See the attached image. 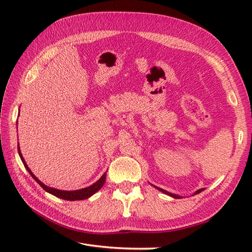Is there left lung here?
Instances as JSON below:
<instances>
[{
    "mask_svg": "<svg viewBox=\"0 0 252 252\" xmlns=\"http://www.w3.org/2000/svg\"><path fill=\"white\" fill-rule=\"evenodd\" d=\"M156 188L157 189H158L159 191H162L163 193H165V194H168V195H170V196H172V197H174V199H181V196L180 195H177V194H173V193H170V192H168V191H166V190H164V189H162V188H158V187H157L156 186ZM203 188L202 189H199V190H196V191L194 192V194H197V193H200V192H202L203 191Z\"/></svg>",
    "mask_w": 252,
    "mask_h": 252,
    "instance_id": "1",
    "label": "left lung"
}]
</instances>
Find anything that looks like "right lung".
Masks as SVG:
<instances>
[{"label": "right lung", "instance_id": "obj_1", "mask_svg": "<svg viewBox=\"0 0 252 252\" xmlns=\"http://www.w3.org/2000/svg\"><path fill=\"white\" fill-rule=\"evenodd\" d=\"M18 151H19V156L22 159L23 164H24L25 168L27 169V171L30 173V175L36 181V183H39V185L45 190V191H47L49 193H51L52 195H55L57 197H60V199H63V200H67V201H79V200H85V199H88V197H90L93 194H94L96 191H98L100 190L104 183H105V180H106V173H104L102 177L100 178V180H97L94 184H93L89 187H86V188H83V189H79V190H72V191H66V190H59V189H56V188H51V187H48L45 184H43V183L37 179L35 175L32 172V170L29 169V167L27 166L26 162L24 158H23L22 154H21V150H20V147L18 145Z\"/></svg>", "mask_w": 252, "mask_h": 252}]
</instances>
